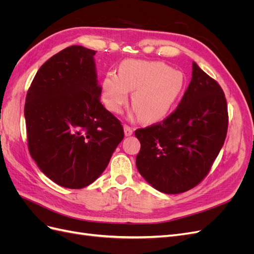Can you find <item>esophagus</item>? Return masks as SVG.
<instances>
[{"mask_svg": "<svg viewBox=\"0 0 254 254\" xmlns=\"http://www.w3.org/2000/svg\"><path fill=\"white\" fill-rule=\"evenodd\" d=\"M124 131H125L126 136H130L133 133V128L128 126V125H124Z\"/></svg>", "mask_w": 254, "mask_h": 254, "instance_id": "obj_1", "label": "esophagus"}]
</instances>
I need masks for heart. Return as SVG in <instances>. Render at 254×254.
Returning <instances> with one entry per match:
<instances>
[{"mask_svg": "<svg viewBox=\"0 0 254 254\" xmlns=\"http://www.w3.org/2000/svg\"><path fill=\"white\" fill-rule=\"evenodd\" d=\"M184 88V75L159 61L125 60L119 76L108 73L103 81V99L107 109L118 114L133 92V109L144 123L162 120L178 101Z\"/></svg>", "mask_w": 254, "mask_h": 254, "instance_id": "1", "label": "heart"}]
</instances>
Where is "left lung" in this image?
Instances as JSON below:
<instances>
[{"instance_id": "8db88e82", "label": "left lung", "mask_w": 254, "mask_h": 254, "mask_svg": "<svg viewBox=\"0 0 254 254\" xmlns=\"http://www.w3.org/2000/svg\"><path fill=\"white\" fill-rule=\"evenodd\" d=\"M228 122L224 91L193 63L191 80L176 110L162 122L134 131L141 143L137 171L165 194L195 188L225 143Z\"/></svg>"}]
</instances>
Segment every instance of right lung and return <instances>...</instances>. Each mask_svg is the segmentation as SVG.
Segmentation results:
<instances>
[{"mask_svg":"<svg viewBox=\"0 0 254 254\" xmlns=\"http://www.w3.org/2000/svg\"><path fill=\"white\" fill-rule=\"evenodd\" d=\"M95 54L81 45L60 51L38 70L26 95L30 156L67 189L94 182L124 139L121 122L101 103Z\"/></svg>","mask_w":254,"mask_h":254,"instance_id":"obj_1","label":"right lung"}]
</instances>
